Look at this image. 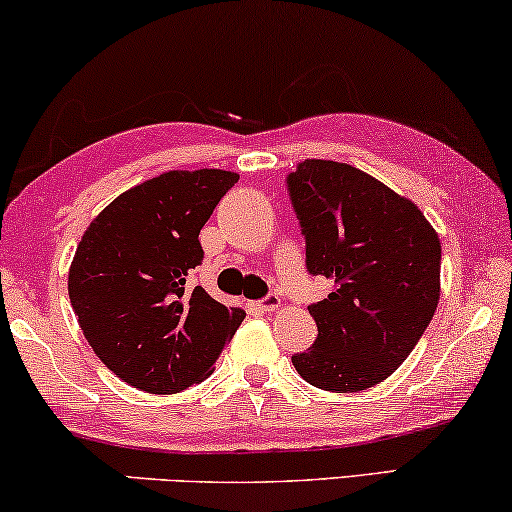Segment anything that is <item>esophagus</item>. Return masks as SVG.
<instances>
[{"instance_id": "34e87169", "label": "esophagus", "mask_w": 512, "mask_h": 512, "mask_svg": "<svg viewBox=\"0 0 512 512\" xmlns=\"http://www.w3.org/2000/svg\"><path fill=\"white\" fill-rule=\"evenodd\" d=\"M279 305H282V300H279L277 293H268V296H265L263 300H258L256 310H261V312H275Z\"/></svg>"}]
</instances>
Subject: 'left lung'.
I'll list each match as a JSON object with an SVG mask.
<instances>
[{
	"mask_svg": "<svg viewBox=\"0 0 512 512\" xmlns=\"http://www.w3.org/2000/svg\"><path fill=\"white\" fill-rule=\"evenodd\" d=\"M310 275L333 282L307 307L317 340L293 354L312 387L352 394L394 373L440 298V240L415 202L333 160H303L286 177Z\"/></svg>",
	"mask_w": 512,
	"mask_h": 512,
	"instance_id": "left-lung-1",
	"label": "left lung"
}]
</instances>
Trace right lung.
<instances>
[{"label":"right lung","mask_w":512,"mask_h":512,"mask_svg":"<svg viewBox=\"0 0 512 512\" xmlns=\"http://www.w3.org/2000/svg\"><path fill=\"white\" fill-rule=\"evenodd\" d=\"M226 170H172L118 195L83 233L69 300L88 345L111 373L149 394H177L212 375L242 324L188 275L200 230L237 184Z\"/></svg>","instance_id":"1"}]
</instances>
